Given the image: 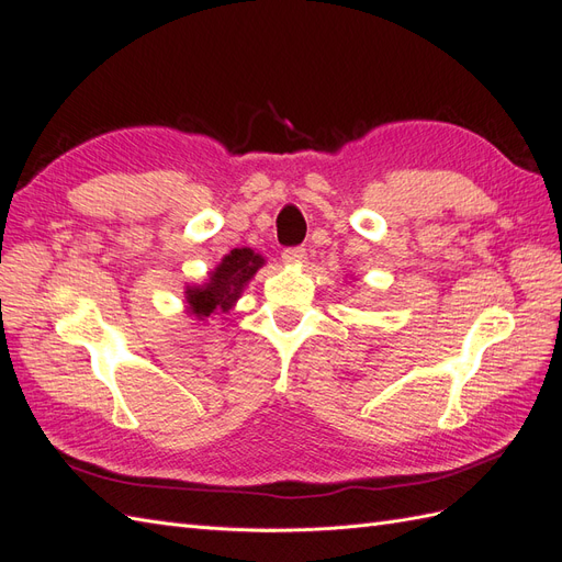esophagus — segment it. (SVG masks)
<instances>
[{
  "instance_id": "34e87169",
  "label": "esophagus",
  "mask_w": 562,
  "mask_h": 562,
  "mask_svg": "<svg viewBox=\"0 0 562 562\" xmlns=\"http://www.w3.org/2000/svg\"><path fill=\"white\" fill-rule=\"evenodd\" d=\"M281 258H283V262H285V265H300V262L307 260V250H304L302 246L285 248V250L281 252Z\"/></svg>"
}]
</instances>
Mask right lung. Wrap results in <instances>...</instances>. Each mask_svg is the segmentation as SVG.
Masks as SVG:
<instances>
[{"label": "right lung", "mask_w": 562, "mask_h": 562, "mask_svg": "<svg viewBox=\"0 0 562 562\" xmlns=\"http://www.w3.org/2000/svg\"><path fill=\"white\" fill-rule=\"evenodd\" d=\"M265 265L262 255L250 248H234L225 255L203 285H187L184 302L187 312L199 321H206L213 314L229 312L236 300L241 297L246 283L255 277V271Z\"/></svg>", "instance_id": "right-lung-1"}]
</instances>
